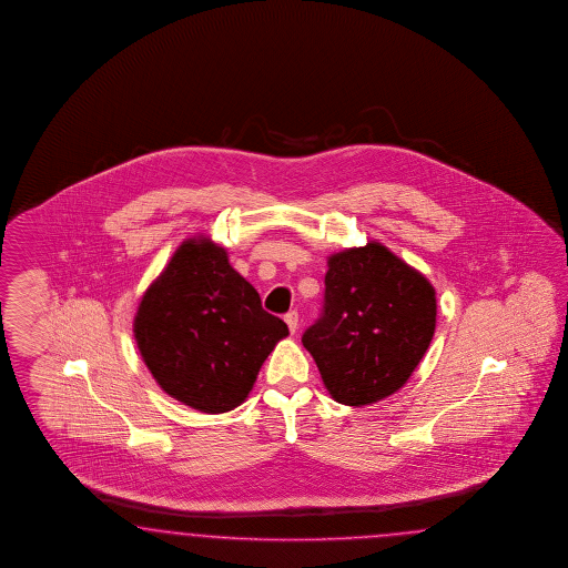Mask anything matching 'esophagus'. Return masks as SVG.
I'll return each mask as SVG.
<instances>
[{
  "mask_svg": "<svg viewBox=\"0 0 568 568\" xmlns=\"http://www.w3.org/2000/svg\"><path fill=\"white\" fill-rule=\"evenodd\" d=\"M285 323H287V327H290V331H292V333H295V331H297V327H300V314H297L295 310H292V312H287V314H285Z\"/></svg>",
  "mask_w": 568,
  "mask_h": 568,
  "instance_id": "esophagus-1",
  "label": "esophagus"
}]
</instances>
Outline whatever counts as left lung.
Here are the masks:
<instances>
[{"label": "left lung", "instance_id": "left-lung-1", "mask_svg": "<svg viewBox=\"0 0 568 568\" xmlns=\"http://www.w3.org/2000/svg\"><path fill=\"white\" fill-rule=\"evenodd\" d=\"M327 264L325 310L302 344L331 397L361 408L396 394L423 361L437 323L435 290L378 241Z\"/></svg>", "mask_w": 568, "mask_h": 568}]
</instances>
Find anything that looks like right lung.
<instances>
[{"mask_svg":"<svg viewBox=\"0 0 568 568\" xmlns=\"http://www.w3.org/2000/svg\"><path fill=\"white\" fill-rule=\"evenodd\" d=\"M133 335L164 394L221 414L245 402L290 328L262 310L258 292L231 266L224 247L195 235L143 293Z\"/></svg>","mask_w":568,"mask_h":568,"instance_id":"1","label":"right lung"}]
</instances>
